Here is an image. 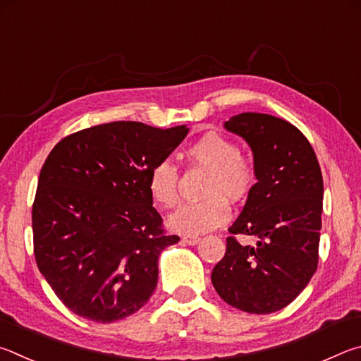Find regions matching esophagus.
Here are the masks:
<instances>
[{
  "label": "esophagus",
  "instance_id": "esophagus-1",
  "mask_svg": "<svg viewBox=\"0 0 361 361\" xmlns=\"http://www.w3.org/2000/svg\"><path fill=\"white\" fill-rule=\"evenodd\" d=\"M182 243L188 244V245H195V244L200 243V238L198 236H193V235H185L184 238H182Z\"/></svg>",
  "mask_w": 361,
  "mask_h": 361
}]
</instances>
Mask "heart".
<instances>
[{"instance_id": "obj_1", "label": "heart", "mask_w": 361, "mask_h": 361, "mask_svg": "<svg viewBox=\"0 0 361 361\" xmlns=\"http://www.w3.org/2000/svg\"><path fill=\"white\" fill-rule=\"evenodd\" d=\"M192 166L207 169L203 188L204 200L185 204L169 217L176 231L206 233L228 222L231 203H243L255 190L258 168L255 157L241 150L231 137L220 133H206L184 150ZM147 190L152 200L163 207H173L179 201V171L168 160L152 164L147 174Z\"/></svg>"}]
</instances>
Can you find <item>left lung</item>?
<instances>
[{"mask_svg":"<svg viewBox=\"0 0 361 361\" xmlns=\"http://www.w3.org/2000/svg\"><path fill=\"white\" fill-rule=\"evenodd\" d=\"M225 128L249 142L258 182L226 238L212 269L216 292L230 306L271 314L290 305L312 279L319 263L324 179L307 137L287 120L244 112ZM249 235L257 245H239Z\"/></svg>","mask_w":361,"mask_h":361,"instance_id":"obj_1","label":"left lung"}]
</instances>
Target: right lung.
Masks as SVG:
<instances>
[{"mask_svg":"<svg viewBox=\"0 0 361 361\" xmlns=\"http://www.w3.org/2000/svg\"><path fill=\"white\" fill-rule=\"evenodd\" d=\"M187 133L111 122L63 137L46 158L31 212L35 258L69 311L111 324L150 300L158 257L179 236L164 230L147 174Z\"/></svg>","mask_w":361,"mask_h":361,"instance_id":"obj_1","label":"right lung"}]
</instances>
